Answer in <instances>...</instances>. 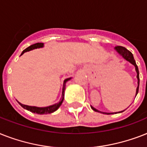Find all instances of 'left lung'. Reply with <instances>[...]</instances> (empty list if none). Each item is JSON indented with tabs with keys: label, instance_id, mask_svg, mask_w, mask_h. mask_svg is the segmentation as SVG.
Here are the masks:
<instances>
[{
	"label": "left lung",
	"instance_id": "left-lung-1",
	"mask_svg": "<svg viewBox=\"0 0 147 147\" xmlns=\"http://www.w3.org/2000/svg\"><path fill=\"white\" fill-rule=\"evenodd\" d=\"M115 50L117 51V52L119 53L120 55H121L122 57H124V59H125L127 61L130 62V63H131V64H133L134 66H135V69H136V71H137V74H138V76H137V78H138V88H137V90H136V95L138 94V90H139V84H140V78H139V70H138V65H137V64H136V62L135 60H134V57H133V54L131 53V51H129L128 50H127V49L125 48V47H124L122 46H116L115 47ZM91 109H92L93 110H94L95 112H100V111H98L97 109H96L95 108H94L93 107H91ZM123 111H121V112H120V113H122ZM100 113H101V112H100ZM105 113V114H107V115H110V114H114V113Z\"/></svg>",
	"mask_w": 147,
	"mask_h": 147
}]
</instances>
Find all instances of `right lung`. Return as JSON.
<instances>
[{"instance_id": "add662e5", "label": "right lung", "mask_w": 147, "mask_h": 147, "mask_svg": "<svg viewBox=\"0 0 147 147\" xmlns=\"http://www.w3.org/2000/svg\"><path fill=\"white\" fill-rule=\"evenodd\" d=\"M44 44L43 43H36L34 45H32L31 46H29L28 47H27L26 49H25L22 52L21 55L23 54L25 52H27V51H29L31 50H33V49L35 48H39V47H42ZM71 78H67L65 79L63 82V94H62V100L59 101L58 103L54 105H52V106H50V107H29V106H27V105H23L22 103H20V102H18L20 103V105L22 108L26 109L27 110L30 111L32 113H37V114H40V115H42V114H49V113H52L53 112H55L56 110H57L59 107L61 106L62 102L63 101V98H64V91H65V84L66 83L67 81H69Z\"/></svg>"}]
</instances>
